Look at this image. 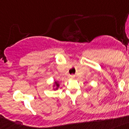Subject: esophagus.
Wrapping results in <instances>:
<instances>
[{
    "instance_id": "obj_1",
    "label": "esophagus",
    "mask_w": 129,
    "mask_h": 129,
    "mask_svg": "<svg viewBox=\"0 0 129 129\" xmlns=\"http://www.w3.org/2000/svg\"><path fill=\"white\" fill-rule=\"evenodd\" d=\"M69 77H70V79H73V78L74 77V75H70V76H69Z\"/></svg>"
}]
</instances>
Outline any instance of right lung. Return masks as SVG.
<instances>
[{
    "mask_svg": "<svg viewBox=\"0 0 129 129\" xmlns=\"http://www.w3.org/2000/svg\"><path fill=\"white\" fill-rule=\"evenodd\" d=\"M56 86H57V87H58V86H59V85L57 84V83H56Z\"/></svg>",
    "mask_w": 129,
    "mask_h": 129,
    "instance_id": "add662e5",
    "label": "right lung"
}]
</instances>
